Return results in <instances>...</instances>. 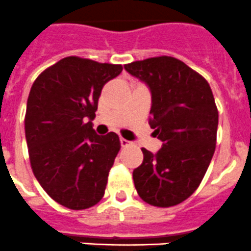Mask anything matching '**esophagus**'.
<instances>
[{
  "label": "esophagus",
  "mask_w": 251,
  "mask_h": 251,
  "mask_svg": "<svg viewBox=\"0 0 251 251\" xmlns=\"http://www.w3.org/2000/svg\"><path fill=\"white\" fill-rule=\"evenodd\" d=\"M119 141H121V146H122V147H127V146L132 145V142L127 141V139H124V138H121V139H119Z\"/></svg>",
  "instance_id": "34e87169"
}]
</instances>
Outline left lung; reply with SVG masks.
Instances as JSON below:
<instances>
[{
  "mask_svg": "<svg viewBox=\"0 0 251 251\" xmlns=\"http://www.w3.org/2000/svg\"><path fill=\"white\" fill-rule=\"evenodd\" d=\"M148 86L152 98L150 126L162 141L133 171L139 197L170 207L191 196L202 181L216 145L219 113L207 81L181 60L151 57L124 65Z\"/></svg>",
  "mask_w": 251,
  "mask_h": 251,
  "instance_id": "8db88e82",
  "label": "left lung"
}]
</instances>
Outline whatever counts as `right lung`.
Returning <instances> with one entry per match:
<instances>
[{
  "label": "right lung",
  "mask_w": 251,
  "mask_h": 251,
  "mask_svg": "<svg viewBox=\"0 0 251 251\" xmlns=\"http://www.w3.org/2000/svg\"><path fill=\"white\" fill-rule=\"evenodd\" d=\"M122 70L69 56L31 86L25 115L31 168L46 194L72 210L92 207L104 196L121 142L114 132L98 136L92 121L103 86Z\"/></svg>",
  "instance_id": "obj_1"
}]
</instances>
